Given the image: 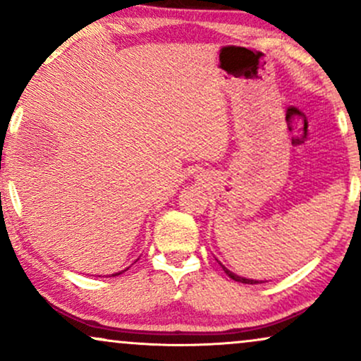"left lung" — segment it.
Wrapping results in <instances>:
<instances>
[{"mask_svg": "<svg viewBox=\"0 0 361 361\" xmlns=\"http://www.w3.org/2000/svg\"><path fill=\"white\" fill-rule=\"evenodd\" d=\"M224 268V267H222ZM224 271H226L227 273V275H229L231 276V279H233V280H235V281H241V283H258V281H256V280H250V279H243V276H238V275H234V273L233 271H229V270H227V268H224Z\"/></svg>", "mask_w": 361, "mask_h": 361, "instance_id": "8db88e82", "label": "left lung"}]
</instances>
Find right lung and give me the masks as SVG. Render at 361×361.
Returning <instances> with one entry per match:
<instances>
[{"label": "right lung", "mask_w": 361, "mask_h": 361, "mask_svg": "<svg viewBox=\"0 0 361 361\" xmlns=\"http://www.w3.org/2000/svg\"><path fill=\"white\" fill-rule=\"evenodd\" d=\"M120 273H122V271H120ZM120 273H115V275H114V276H117V275H120Z\"/></svg>", "instance_id": "1"}]
</instances>
